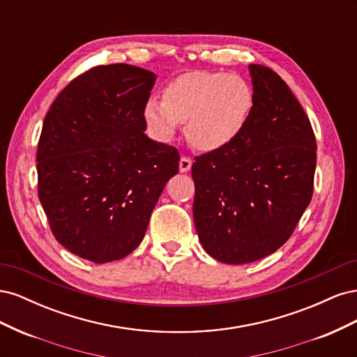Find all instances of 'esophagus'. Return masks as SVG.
<instances>
[{"instance_id": "1", "label": "esophagus", "mask_w": 357, "mask_h": 357, "mask_svg": "<svg viewBox=\"0 0 357 357\" xmlns=\"http://www.w3.org/2000/svg\"><path fill=\"white\" fill-rule=\"evenodd\" d=\"M178 167H180L181 172H188L190 169V167H192V159L188 158V156H181Z\"/></svg>"}]
</instances>
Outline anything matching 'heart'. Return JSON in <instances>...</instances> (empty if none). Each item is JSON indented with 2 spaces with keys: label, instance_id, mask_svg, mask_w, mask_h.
Wrapping results in <instances>:
<instances>
[{
  "label": "heart",
  "instance_id": "heart-1",
  "mask_svg": "<svg viewBox=\"0 0 357 357\" xmlns=\"http://www.w3.org/2000/svg\"><path fill=\"white\" fill-rule=\"evenodd\" d=\"M253 104V88L240 75L193 71L169 82L162 102L147 101L144 119L162 142L174 137L178 123H186L189 143L202 152H214L241 134Z\"/></svg>",
  "mask_w": 357,
  "mask_h": 357
}]
</instances>
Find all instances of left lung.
Masks as SVG:
<instances>
[{
  "instance_id": "obj_1",
  "label": "left lung",
  "mask_w": 357,
  "mask_h": 357,
  "mask_svg": "<svg viewBox=\"0 0 357 357\" xmlns=\"http://www.w3.org/2000/svg\"><path fill=\"white\" fill-rule=\"evenodd\" d=\"M255 104L232 143L195 156L193 219L219 262L241 265L274 253L294 234L312 197L316 137L280 75L250 63Z\"/></svg>"
}]
</instances>
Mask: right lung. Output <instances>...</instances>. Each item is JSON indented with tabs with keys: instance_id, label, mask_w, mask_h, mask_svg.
I'll return each mask as SVG.
<instances>
[{
	"instance_id": "1",
	"label": "right lung",
	"mask_w": 357,
	"mask_h": 357,
	"mask_svg": "<svg viewBox=\"0 0 357 357\" xmlns=\"http://www.w3.org/2000/svg\"><path fill=\"white\" fill-rule=\"evenodd\" d=\"M155 80L128 63L93 67L62 89L43 122L40 202L56 241L91 262L135 250L178 172V150L144 134Z\"/></svg>"
}]
</instances>
